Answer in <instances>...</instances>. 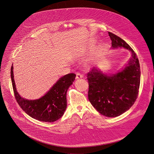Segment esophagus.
<instances>
[{"instance_id": "esophagus-1", "label": "esophagus", "mask_w": 154, "mask_h": 154, "mask_svg": "<svg viewBox=\"0 0 154 154\" xmlns=\"http://www.w3.org/2000/svg\"><path fill=\"white\" fill-rule=\"evenodd\" d=\"M76 78L77 79L83 78V75H82L80 72H76Z\"/></svg>"}]
</instances>
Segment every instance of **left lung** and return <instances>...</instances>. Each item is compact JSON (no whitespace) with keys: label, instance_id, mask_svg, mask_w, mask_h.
Segmentation results:
<instances>
[{"label":"left lung","instance_id":"1","mask_svg":"<svg viewBox=\"0 0 154 154\" xmlns=\"http://www.w3.org/2000/svg\"><path fill=\"white\" fill-rule=\"evenodd\" d=\"M113 48L123 47L132 53L128 65L120 72L107 75L94 67L87 73L88 99L100 114L117 117L129 110L136 101L140 86V69L136 54L123 39L109 32Z\"/></svg>","mask_w":154,"mask_h":154}]
</instances>
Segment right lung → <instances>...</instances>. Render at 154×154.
<instances>
[{"label": "right lung", "instance_id": "1", "mask_svg": "<svg viewBox=\"0 0 154 154\" xmlns=\"http://www.w3.org/2000/svg\"><path fill=\"white\" fill-rule=\"evenodd\" d=\"M11 76L15 99L21 108L30 117L43 122H54L63 115L67 107V91L75 81V73L62 76L43 97L35 100H26L18 93L14 79L13 65Z\"/></svg>", "mask_w": 154, "mask_h": 154}]
</instances>
